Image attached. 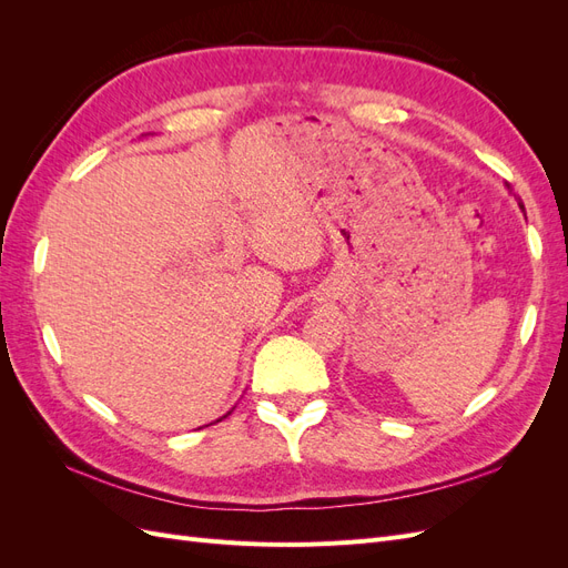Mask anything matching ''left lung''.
<instances>
[{"instance_id":"obj_1","label":"left lung","mask_w":568,"mask_h":568,"mask_svg":"<svg viewBox=\"0 0 568 568\" xmlns=\"http://www.w3.org/2000/svg\"><path fill=\"white\" fill-rule=\"evenodd\" d=\"M507 186H509V184H507Z\"/></svg>"}]
</instances>
